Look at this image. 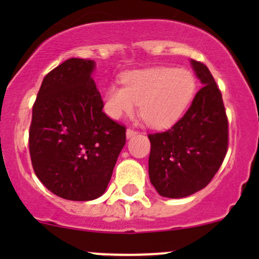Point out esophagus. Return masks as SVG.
Wrapping results in <instances>:
<instances>
[{
	"mask_svg": "<svg viewBox=\"0 0 259 259\" xmlns=\"http://www.w3.org/2000/svg\"><path fill=\"white\" fill-rule=\"evenodd\" d=\"M136 134H138V132H136V130H134V129H132V127H129V129L126 130V138L127 139L133 138V136H135Z\"/></svg>",
	"mask_w": 259,
	"mask_h": 259,
	"instance_id": "obj_1",
	"label": "esophagus"
}]
</instances>
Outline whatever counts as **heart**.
<instances>
[{"instance_id":"1","label":"heart","mask_w":259,"mask_h":259,"mask_svg":"<svg viewBox=\"0 0 259 259\" xmlns=\"http://www.w3.org/2000/svg\"><path fill=\"white\" fill-rule=\"evenodd\" d=\"M124 86L112 84L105 94V109L113 119L132 114L136 103L150 126L175 123L191 102L196 80L186 69L168 67L134 70L123 76Z\"/></svg>"}]
</instances>
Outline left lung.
<instances>
[{"label": "left lung", "instance_id": "obj_1", "mask_svg": "<svg viewBox=\"0 0 259 259\" xmlns=\"http://www.w3.org/2000/svg\"><path fill=\"white\" fill-rule=\"evenodd\" d=\"M203 84L170 129L148 134L150 180L163 197H186L206 187L228 151L229 123L222 92L206 64L191 61Z\"/></svg>", "mask_w": 259, "mask_h": 259}]
</instances>
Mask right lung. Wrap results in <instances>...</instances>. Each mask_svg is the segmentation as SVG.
<instances>
[{"label":"right lung","mask_w":259,"mask_h":259,"mask_svg":"<svg viewBox=\"0 0 259 259\" xmlns=\"http://www.w3.org/2000/svg\"><path fill=\"white\" fill-rule=\"evenodd\" d=\"M94 68L91 59H67L45 76L32 106V168L50 191L70 201L106 191L126 141V127L102 111Z\"/></svg>","instance_id":"obj_1"}]
</instances>
